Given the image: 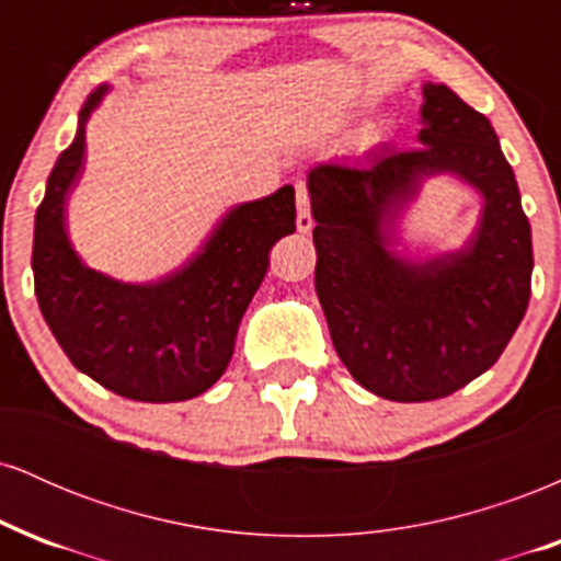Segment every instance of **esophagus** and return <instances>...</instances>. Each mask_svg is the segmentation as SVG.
<instances>
[{
    "mask_svg": "<svg viewBox=\"0 0 561 561\" xmlns=\"http://www.w3.org/2000/svg\"><path fill=\"white\" fill-rule=\"evenodd\" d=\"M298 192V231L300 234H308L313 229V216H311V203H308V192L306 186L298 184L295 186Z\"/></svg>",
    "mask_w": 561,
    "mask_h": 561,
    "instance_id": "1",
    "label": "esophagus"
}]
</instances>
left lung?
Wrapping results in <instances>:
<instances>
[{
    "label": "left lung",
    "instance_id": "1",
    "mask_svg": "<svg viewBox=\"0 0 561 561\" xmlns=\"http://www.w3.org/2000/svg\"><path fill=\"white\" fill-rule=\"evenodd\" d=\"M420 150L308 169L317 295L334 351L362 388L401 403L461 390L499 362L530 300L533 240L491 121L446 83H422ZM483 197L459 251L405 256L391 227L427 178Z\"/></svg>",
    "mask_w": 561,
    "mask_h": 561
}]
</instances>
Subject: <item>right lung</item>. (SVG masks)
Instances as JSON below:
<instances>
[{
	"mask_svg": "<svg viewBox=\"0 0 561 561\" xmlns=\"http://www.w3.org/2000/svg\"><path fill=\"white\" fill-rule=\"evenodd\" d=\"M107 92L102 83L87 96L36 210V300L70 364L102 388L145 403L190 401L227 371L268 253L295 231V190L229 208L197 253L156 282L96 272L68 240L66 203L83 169L87 124Z\"/></svg>",
	"mask_w": 561,
	"mask_h": 561,
	"instance_id": "right-lung-1",
	"label": "right lung"
}]
</instances>
